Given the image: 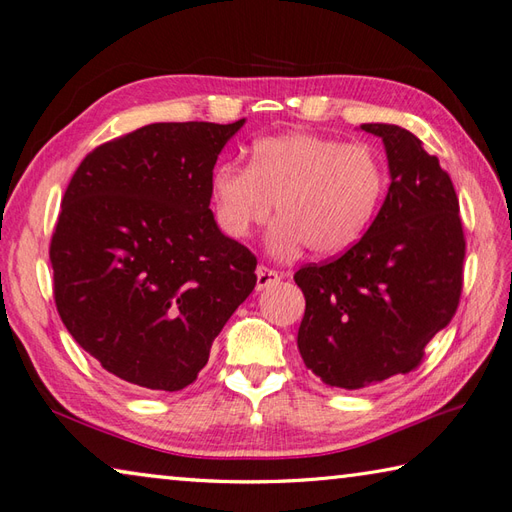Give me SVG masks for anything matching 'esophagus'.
Listing matches in <instances>:
<instances>
[{
	"label": "esophagus",
	"mask_w": 512,
	"mask_h": 512,
	"mask_svg": "<svg viewBox=\"0 0 512 512\" xmlns=\"http://www.w3.org/2000/svg\"><path fill=\"white\" fill-rule=\"evenodd\" d=\"M280 278H282V276L278 274L276 269H269V267H265V265H260V267L256 269V289L263 291V289L274 287V285H278Z\"/></svg>",
	"instance_id": "esophagus-1"
}]
</instances>
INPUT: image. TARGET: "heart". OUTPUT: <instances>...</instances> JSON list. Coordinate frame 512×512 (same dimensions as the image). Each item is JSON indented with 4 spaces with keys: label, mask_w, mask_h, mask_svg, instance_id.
<instances>
[{
    "label": "heart",
    "mask_w": 512,
    "mask_h": 512,
    "mask_svg": "<svg viewBox=\"0 0 512 512\" xmlns=\"http://www.w3.org/2000/svg\"><path fill=\"white\" fill-rule=\"evenodd\" d=\"M388 190L381 153L363 142L317 133L265 135L249 146L247 166L212 170L214 217L232 238H247L274 212L269 247L293 256L306 245L315 256H337L366 234Z\"/></svg>",
    "instance_id": "obj_1"
}]
</instances>
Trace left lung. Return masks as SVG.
Returning <instances> with one entry per match:
<instances>
[{
	"mask_svg": "<svg viewBox=\"0 0 512 512\" xmlns=\"http://www.w3.org/2000/svg\"><path fill=\"white\" fill-rule=\"evenodd\" d=\"M361 129L385 144L388 197L355 245L293 276L306 300L304 366L344 390L420 366L431 337L458 311L467 254L456 188L438 157L396 124Z\"/></svg>",
	"mask_w": 512,
	"mask_h": 512,
	"instance_id": "left-lung-1",
	"label": "left lung"
}]
</instances>
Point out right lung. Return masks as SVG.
Returning a JSON list of instances; mask_svg holds the SVG:
<instances>
[{"mask_svg": "<svg viewBox=\"0 0 512 512\" xmlns=\"http://www.w3.org/2000/svg\"><path fill=\"white\" fill-rule=\"evenodd\" d=\"M155 122L76 168L50 241L67 331L113 377L177 392L256 287V256L217 227L210 177L243 127Z\"/></svg>", "mask_w": 512, "mask_h": 512, "instance_id": "add662e5", "label": "right lung"}]
</instances>
